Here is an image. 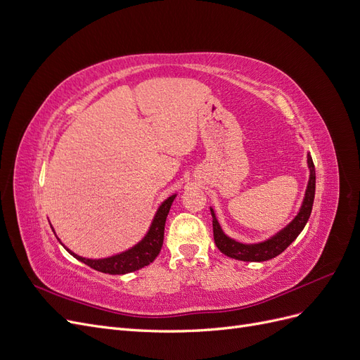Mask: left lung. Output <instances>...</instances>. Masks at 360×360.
<instances>
[{
    "instance_id": "1",
    "label": "left lung",
    "mask_w": 360,
    "mask_h": 360,
    "mask_svg": "<svg viewBox=\"0 0 360 360\" xmlns=\"http://www.w3.org/2000/svg\"><path fill=\"white\" fill-rule=\"evenodd\" d=\"M308 168H309V181L307 186V192H304V198L302 202V207L296 217L285 226L282 228L279 233L271 236L270 238L259 243H242L237 242L234 238L228 237L221 228V224L217 222L214 210L210 207L212 217H213V237L217 249L226 257L240 259V261H267L278 257L297 238V236L302 233V230L307 225L314 204V195H315V168L311 155L308 153Z\"/></svg>"
}]
</instances>
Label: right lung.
Returning a JSON list of instances; mask_svg holds the SVG:
<instances>
[{
	"mask_svg": "<svg viewBox=\"0 0 360 360\" xmlns=\"http://www.w3.org/2000/svg\"><path fill=\"white\" fill-rule=\"evenodd\" d=\"M177 197V193L171 195L165 201H163L153 217V222H151L147 234L141 242H138L135 246L124 250V252H120L117 255L108 257V258H99V259H91V258H84L72 252L70 249L64 246L60 240V243L66 248L68 252L73 255L76 259L82 261L84 264L90 266L91 269L102 271V274H110V275H124L130 274V271H135L153 263L155 258L159 255L162 245H163V231H165V222L167 216L169 213L171 204L174 198ZM53 230V228H52Z\"/></svg>",
	"mask_w": 360,
	"mask_h": 360,
	"instance_id": "obj_1",
	"label": "right lung"
}]
</instances>
